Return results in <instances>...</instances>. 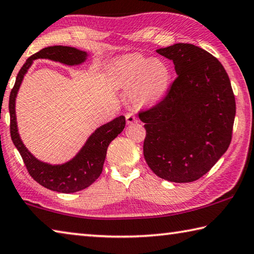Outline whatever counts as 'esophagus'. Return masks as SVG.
I'll use <instances>...</instances> for the list:
<instances>
[{
	"label": "esophagus",
	"mask_w": 254,
	"mask_h": 254,
	"mask_svg": "<svg viewBox=\"0 0 254 254\" xmlns=\"http://www.w3.org/2000/svg\"><path fill=\"white\" fill-rule=\"evenodd\" d=\"M126 122L128 125H132L138 122V118L136 117L135 114H131V113H128L126 114Z\"/></svg>",
	"instance_id": "obj_1"
}]
</instances>
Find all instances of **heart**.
Wrapping results in <instances>:
<instances>
[{
  "instance_id": "obj_1",
  "label": "heart",
  "mask_w": 254,
  "mask_h": 254,
  "mask_svg": "<svg viewBox=\"0 0 254 254\" xmlns=\"http://www.w3.org/2000/svg\"><path fill=\"white\" fill-rule=\"evenodd\" d=\"M115 81L132 89V99L140 105H154L163 100L170 90L172 70L165 61L141 55H127L115 62Z\"/></svg>"
}]
</instances>
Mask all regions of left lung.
<instances>
[{"label": "left lung", "mask_w": 254, "mask_h": 254, "mask_svg": "<svg viewBox=\"0 0 254 254\" xmlns=\"http://www.w3.org/2000/svg\"><path fill=\"white\" fill-rule=\"evenodd\" d=\"M156 52L173 61L177 78L161 102L139 113L145 161L161 179L190 183L228 150L235 98L223 65L202 48L176 43Z\"/></svg>", "instance_id": "8db88e82"}]
</instances>
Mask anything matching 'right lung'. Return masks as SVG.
<instances>
[{
    "instance_id": "1",
    "label": "right lung",
    "mask_w": 254,
    "mask_h": 254,
    "mask_svg": "<svg viewBox=\"0 0 254 254\" xmlns=\"http://www.w3.org/2000/svg\"><path fill=\"white\" fill-rule=\"evenodd\" d=\"M88 53L72 47L53 46L44 48L31 56L17 73L14 87L10 93L8 110H10V131L13 144L19 150L22 159L31 177L40 185L59 193H74L90 186L100 176L104 167L107 148L109 144L123 131L126 125L124 116L115 118L102 125L89 136L82 148L70 161L52 165L39 161L25 147L17 130L15 99L25 73L33 61L49 59L66 65H79L87 60Z\"/></svg>"
}]
</instances>
